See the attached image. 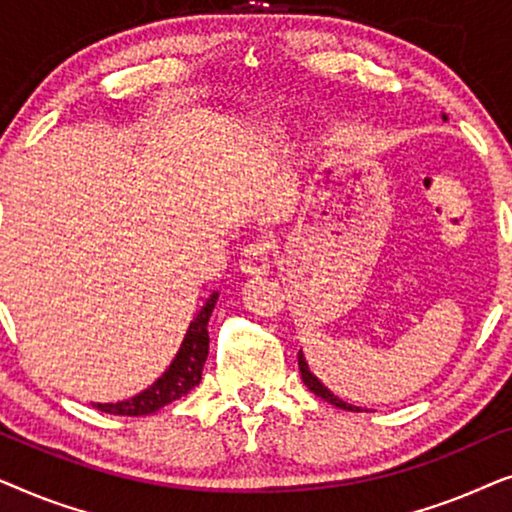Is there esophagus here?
<instances>
[{"mask_svg": "<svg viewBox=\"0 0 512 512\" xmlns=\"http://www.w3.org/2000/svg\"><path fill=\"white\" fill-rule=\"evenodd\" d=\"M240 268L244 275H265L272 268V247L270 242L265 240H256L254 244H249L244 249Z\"/></svg>", "mask_w": 512, "mask_h": 512, "instance_id": "34e87169", "label": "esophagus"}]
</instances>
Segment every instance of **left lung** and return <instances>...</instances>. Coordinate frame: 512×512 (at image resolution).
<instances>
[{
	"mask_svg": "<svg viewBox=\"0 0 512 512\" xmlns=\"http://www.w3.org/2000/svg\"><path fill=\"white\" fill-rule=\"evenodd\" d=\"M443 121H447V116H445V114H443ZM298 368H300V377H303L305 387L310 389L312 394H317L319 398H324V401H328V403L335 405V408H340V410H349V412H361V408H356V405H352V403H345V401H342V398L335 396L333 391L328 389L326 384L321 382L319 377L312 373L310 366H307V361H305V354H303V349H300V352H298Z\"/></svg>",
	"mask_w": 512,
	"mask_h": 512,
	"instance_id": "8db88e82",
	"label": "left lung"
}]
</instances>
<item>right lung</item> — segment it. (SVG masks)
Instances as JSON below:
<instances>
[{"mask_svg": "<svg viewBox=\"0 0 512 512\" xmlns=\"http://www.w3.org/2000/svg\"><path fill=\"white\" fill-rule=\"evenodd\" d=\"M219 300V293H212L202 305V310L195 314V319L188 326L181 342L179 352L174 354V359L163 375L151 384L149 389L139 391L137 396L128 398V401L118 403H93L97 410L109 412V415H123V417H139V415H151L160 408H165L167 403L177 401V398L186 396L188 391L195 389L202 380V366H205L207 354H209V317Z\"/></svg>", "mask_w": 512, "mask_h": 512, "instance_id": "obj_1", "label": "right lung"}]
</instances>
